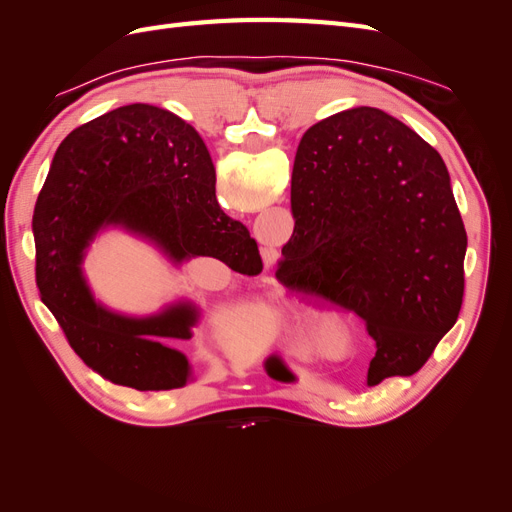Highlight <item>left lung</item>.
Returning <instances> with one entry per match:
<instances>
[{"label": "left lung", "mask_w": 512, "mask_h": 512, "mask_svg": "<svg viewBox=\"0 0 512 512\" xmlns=\"http://www.w3.org/2000/svg\"><path fill=\"white\" fill-rule=\"evenodd\" d=\"M290 207L277 282L365 320L367 386L416 374L463 303L468 235L440 153L380 108H348L303 134Z\"/></svg>", "instance_id": "left-lung-1"}]
</instances>
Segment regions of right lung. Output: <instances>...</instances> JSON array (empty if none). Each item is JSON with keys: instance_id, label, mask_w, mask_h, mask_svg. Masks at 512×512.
Here are the masks:
<instances>
[{"instance_id": "obj_1", "label": "right lung", "mask_w": 512, "mask_h": 512, "mask_svg": "<svg viewBox=\"0 0 512 512\" xmlns=\"http://www.w3.org/2000/svg\"><path fill=\"white\" fill-rule=\"evenodd\" d=\"M36 284L68 344L106 380L170 391L192 380L177 344L200 307L188 299L128 316L100 303L83 273L91 241L121 228L158 247L175 267L213 256L258 275V245L215 198V168L200 134L175 113L128 104L72 130L59 145L34 209Z\"/></svg>"}]
</instances>
